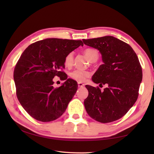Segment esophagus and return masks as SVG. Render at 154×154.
<instances>
[{
  "label": "esophagus",
  "mask_w": 154,
  "mask_h": 154,
  "mask_svg": "<svg viewBox=\"0 0 154 154\" xmlns=\"http://www.w3.org/2000/svg\"><path fill=\"white\" fill-rule=\"evenodd\" d=\"M78 86H79V87H83L85 86V85L81 82H78Z\"/></svg>",
  "instance_id": "obj_1"
}]
</instances>
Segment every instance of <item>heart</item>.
<instances>
[{"instance_id": "obj_1", "label": "heart", "mask_w": 154, "mask_h": 154, "mask_svg": "<svg viewBox=\"0 0 154 154\" xmlns=\"http://www.w3.org/2000/svg\"><path fill=\"white\" fill-rule=\"evenodd\" d=\"M84 54L89 59L91 62L96 61L99 57V53L98 50L94 48H88L84 51ZM65 65L66 67H71L73 63V54L69 53L65 58ZM90 73L88 71L80 70H74L70 73V77L79 82H84L87 77H90Z\"/></svg>"}]
</instances>
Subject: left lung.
Segmentation results:
<instances>
[{
    "mask_svg": "<svg viewBox=\"0 0 154 154\" xmlns=\"http://www.w3.org/2000/svg\"><path fill=\"white\" fill-rule=\"evenodd\" d=\"M83 42L95 48L102 55L103 64L92 77L99 87H85L89 95L84 100L87 114L98 122L109 123L119 120L128 112L138 97L142 70L135 51L125 42L110 35L88 39ZM103 86V85H102Z\"/></svg>",
    "mask_w": 154,
    "mask_h": 154,
    "instance_id": "1",
    "label": "left lung"
}]
</instances>
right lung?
Here are the masks:
<instances>
[{
	"instance_id": "obj_1",
	"label": "right lung",
	"mask_w": 154,
	"mask_h": 154,
	"mask_svg": "<svg viewBox=\"0 0 154 154\" xmlns=\"http://www.w3.org/2000/svg\"><path fill=\"white\" fill-rule=\"evenodd\" d=\"M80 45L81 40L46 38L30 45L21 55L14 71L16 95L35 120L50 122L66 110L78 85L61 70L67 55ZM55 76L65 81L58 88L53 86Z\"/></svg>"
}]
</instances>
